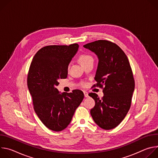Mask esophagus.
Masks as SVG:
<instances>
[{
	"instance_id": "esophagus-1",
	"label": "esophagus",
	"mask_w": 158,
	"mask_h": 158,
	"mask_svg": "<svg viewBox=\"0 0 158 158\" xmlns=\"http://www.w3.org/2000/svg\"><path fill=\"white\" fill-rule=\"evenodd\" d=\"M84 96L85 98H87L89 96H88V93L86 92V91H84Z\"/></svg>"
}]
</instances>
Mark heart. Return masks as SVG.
Instances as JSON below:
<instances>
[{
    "mask_svg": "<svg viewBox=\"0 0 158 158\" xmlns=\"http://www.w3.org/2000/svg\"><path fill=\"white\" fill-rule=\"evenodd\" d=\"M90 60H93V58L88 54H82L79 57V61L82 65L88 62Z\"/></svg>",
    "mask_w": 158,
    "mask_h": 158,
    "instance_id": "obj_1",
    "label": "heart"
}]
</instances>
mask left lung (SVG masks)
Wrapping results in <instances>:
<instances>
[{
    "label": "left lung",
    "instance_id": "8db88e82",
    "mask_svg": "<svg viewBox=\"0 0 158 158\" xmlns=\"http://www.w3.org/2000/svg\"><path fill=\"white\" fill-rule=\"evenodd\" d=\"M84 48L97 56L99 62L94 79L97 86H104L102 99L96 93L89 94L96 103L91 114L102 129H114L127 114L134 90L129 60L118 45L110 41L99 40L84 45Z\"/></svg>",
    "mask_w": 158,
    "mask_h": 158
}]
</instances>
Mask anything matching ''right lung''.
<instances>
[{
  "instance_id": "obj_1",
  "label": "right lung",
  "mask_w": 158,
  "mask_h": 158,
  "mask_svg": "<svg viewBox=\"0 0 158 158\" xmlns=\"http://www.w3.org/2000/svg\"><path fill=\"white\" fill-rule=\"evenodd\" d=\"M78 48L77 44L44 47L30 66L27 86L34 109L42 123L54 131H62L70 124L84 97L81 90L60 93L56 88L59 80L67 77L69 64Z\"/></svg>"
}]
</instances>
